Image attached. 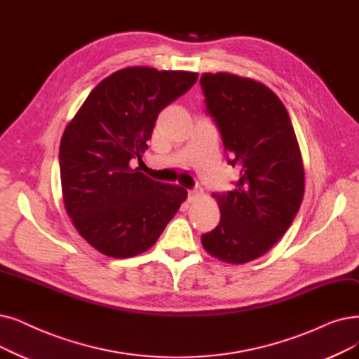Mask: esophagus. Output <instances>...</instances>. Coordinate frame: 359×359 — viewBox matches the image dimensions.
I'll use <instances>...</instances> for the list:
<instances>
[{"label":"esophagus","instance_id":"1","mask_svg":"<svg viewBox=\"0 0 359 359\" xmlns=\"http://www.w3.org/2000/svg\"><path fill=\"white\" fill-rule=\"evenodd\" d=\"M202 189L201 188H195V189H191V191H188V198H189V202H192V201H195V199H198L199 196H202Z\"/></svg>","mask_w":359,"mask_h":359}]
</instances>
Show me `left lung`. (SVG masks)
<instances>
[{
	"instance_id": "obj_1",
	"label": "left lung",
	"mask_w": 359,
	"mask_h": 359,
	"mask_svg": "<svg viewBox=\"0 0 359 359\" xmlns=\"http://www.w3.org/2000/svg\"><path fill=\"white\" fill-rule=\"evenodd\" d=\"M201 86L229 164L239 170L235 189L212 195L222 218L201 242L217 259L245 264L270 251L299 211L302 155L286 107L269 86L227 72L204 73Z\"/></svg>"
}]
</instances>
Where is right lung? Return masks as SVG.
I'll return each mask as SVG.
<instances>
[{
	"label": "right lung",
	"mask_w": 359,
	"mask_h": 359,
	"mask_svg": "<svg viewBox=\"0 0 359 359\" xmlns=\"http://www.w3.org/2000/svg\"><path fill=\"white\" fill-rule=\"evenodd\" d=\"M198 73L135 66L90 90L60 142L65 208L101 254L130 258L157 242L188 191L149 179L130 160L148 149L160 111L189 90Z\"/></svg>",
	"instance_id": "1"
}]
</instances>
